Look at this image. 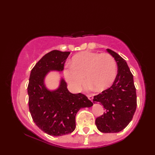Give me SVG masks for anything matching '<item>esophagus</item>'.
Listing matches in <instances>:
<instances>
[{"label": "esophagus", "instance_id": "obj_1", "mask_svg": "<svg viewBox=\"0 0 155 155\" xmlns=\"http://www.w3.org/2000/svg\"><path fill=\"white\" fill-rule=\"evenodd\" d=\"M88 99H89L90 101H93V95H88Z\"/></svg>", "mask_w": 155, "mask_h": 155}]
</instances>
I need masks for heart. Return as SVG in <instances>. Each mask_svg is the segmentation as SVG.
<instances>
[{"instance_id": "obj_1", "label": "heart", "mask_w": 155, "mask_h": 155, "mask_svg": "<svg viewBox=\"0 0 155 155\" xmlns=\"http://www.w3.org/2000/svg\"><path fill=\"white\" fill-rule=\"evenodd\" d=\"M117 74V65L113 56L88 51L75 55L71 64L63 70L66 81L74 91L84 86L86 79L95 91H103L113 84Z\"/></svg>"}]
</instances>
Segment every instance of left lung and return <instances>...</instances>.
<instances>
[{"instance_id":"8db88e82","label":"left lung","mask_w":155,"mask_h":155,"mask_svg":"<svg viewBox=\"0 0 155 155\" xmlns=\"http://www.w3.org/2000/svg\"><path fill=\"white\" fill-rule=\"evenodd\" d=\"M107 51L117 62L118 73L110 88L94 97L93 103L99 102L105 108L95 124L101 132L114 133L123 130L132 120L137 108V94L133 76L126 61L110 49Z\"/></svg>"}]
</instances>
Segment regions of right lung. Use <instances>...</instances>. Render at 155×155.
<instances>
[{
	"label": "right lung",
	"mask_w": 155,
	"mask_h": 155,
	"mask_svg": "<svg viewBox=\"0 0 155 155\" xmlns=\"http://www.w3.org/2000/svg\"><path fill=\"white\" fill-rule=\"evenodd\" d=\"M70 53L54 50L46 54L32 69L29 78V110L36 125L51 136L60 137L73 132L77 112L93 105L85 95L70 93L62 77L56 89L50 90L46 86L47 74L51 71L62 72Z\"/></svg>",
	"instance_id": "add662e5"
}]
</instances>
